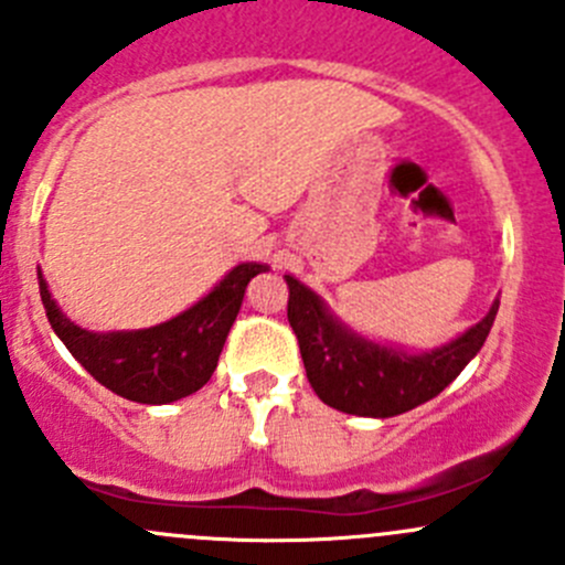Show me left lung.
<instances>
[{"instance_id": "left-lung-1", "label": "left lung", "mask_w": 565, "mask_h": 565, "mask_svg": "<svg viewBox=\"0 0 565 565\" xmlns=\"http://www.w3.org/2000/svg\"><path fill=\"white\" fill-rule=\"evenodd\" d=\"M289 287L287 319L298 335L306 377L328 407L363 418H393L429 402L459 377L478 355L498 317L500 300L489 315L448 344L429 352H404L363 339L328 311L324 300L295 276Z\"/></svg>"}]
</instances>
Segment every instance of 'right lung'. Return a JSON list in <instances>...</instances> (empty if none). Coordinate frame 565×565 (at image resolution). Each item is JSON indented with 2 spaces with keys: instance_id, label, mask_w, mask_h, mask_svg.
<instances>
[{
  "instance_id": "right-lung-1",
  "label": "right lung",
  "mask_w": 565,
  "mask_h": 565,
  "mask_svg": "<svg viewBox=\"0 0 565 565\" xmlns=\"http://www.w3.org/2000/svg\"><path fill=\"white\" fill-rule=\"evenodd\" d=\"M265 270L267 265L259 262H243L221 278L213 292L169 322L111 333H93L71 322L40 273L38 278L51 328L100 385L130 402L169 404L191 396L213 377L248 281Z\"/></svg>"
}]
</instances>
